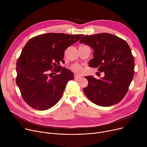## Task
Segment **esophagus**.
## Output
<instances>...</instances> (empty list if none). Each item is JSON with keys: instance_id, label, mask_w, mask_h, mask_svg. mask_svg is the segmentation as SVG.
<instances>
[{"instance_id": "obj_1", "label": "esophagus", "mask_w": 147, "mask_h": 147, "mask_svg": "<svg viewBox=\"0 0 147 147\" xmlns=\"http://www.w3.org/2000/svg\"><path fill=\"white\" fill-rule=\"evenodd\" d=\"M81 77H82V76H80V75H77V74H75L74 75V78H81Z\"/></svg>"}]
</instances>
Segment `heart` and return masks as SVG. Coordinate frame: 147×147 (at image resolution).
I'll return each mask as SVG.
<instances>
[{
  "instance_id": "b5f03b06",
  "label": "heart",
  "mask_w": 147,
  "mask_h": 147,
  "mask_svg": "<svg viewBox=\"0 0 147 147\" xmlns=\"http://www.w3.org/2000/svg\"><path fill=\"white\" fill-rule=\"evenodd\" d=\"M73 69L77 73H81L82 71V67L80 66V65H75V66H74Z\"/></svg>"
}]
</instances>
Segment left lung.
I'll return each instance as SVG.
<instances>
[{"mask_svg":"<svg viewBox=\"0 0 147 147\" xmlns=\"http://www.w3.org/2000/svg\"><path fill=\"white\" fill-rule=\"evenodd\" d=\"M80 43L94 50V58L89 61V66L98 67L105 74L100 80L92 76L85 77L88 84L83 89L84 94L99 106L110 107L119 102L127 94L134 74V58L128 43L106 33L85 36Z\"/></svg>","mask_w":147,"mask_h":147,"instance_id":"left-lung-1","label":"left lung"}]
</instances>
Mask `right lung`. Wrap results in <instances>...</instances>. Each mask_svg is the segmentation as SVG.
<instances>
[{"mask_svg": "<svg viewBox=\"0 0 147 147\" xmlns=\"http://www.w3.org/2000/svg\"><path fill=\"white\" fill-rule=\"evenodd\" d=\"M83 36L49 33L35 36L26 44L16 63V82L31 107L46 110L59 101L67 82L74 79L73 73L62 68L60 62L64 61L65 49ZM53 68L59 74H50Z\"/></svg>", "mask_w": 147, "mask_h": 147, "instance_id": "add662e5", "label": "right lung"}]
</instances>
